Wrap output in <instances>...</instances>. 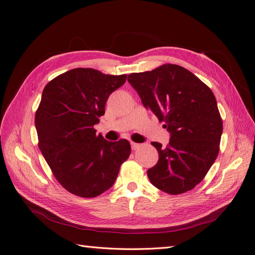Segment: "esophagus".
<instances>
[{
	"label": "esophagus",
	"instance_id": "1",
	"mask_svg": "<svg viewBox=\"0 0 255 255\" xmlns=\"http://www.w3.org/2000/svg\"><path fill=\"white\" fill-rule=\"evenodd\" d=\"M140 143H136V142H130V146H132V150H137L138 148H140Z\"/></svg>",
	"mask_w": 255,
	"mask_h": 255
}]
</instances>
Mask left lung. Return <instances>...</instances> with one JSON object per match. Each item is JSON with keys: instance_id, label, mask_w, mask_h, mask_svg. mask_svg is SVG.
Wrapping results in <instances>:
<instances>
[{"instance_id": "obj_1", "label": "left lung", "mask_w": 255, "mask_h": 255, "mask_svg": "<svg viewBox=\"0 0 255 255\" xmlns=\"http://www.w3.org/2000/svg\"><path fill=\"white\" fill-rule=\"evenodd\" d=\"M128 81L171 135L167 146L151 142L158 161L148 170L150 182L170 195L195 188L220 149L222 119L213 91L187 69L172 64L130 73Z\"/></svg>"}]
</instances>
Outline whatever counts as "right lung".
I'll return each instance as SVG.
<instances>
[{"mask_svg": "<svg viewBox=\"0 0 255 255\" xmlns=\"http://www.w3.org/2000/svg\"><path fill=\"white\" fill-rule=\"evenodd\" d=\"M127 76L75 68L42 91L35 115L38 146L58 183L75 196L95 198L109 190L129 156L128 140L109 141L94 128Z\"/></svg>", "mask_w": 255, "mask_h": 255, "instance_id": "add662e5", "label": "right lung"}]
</instances>
